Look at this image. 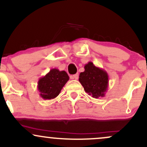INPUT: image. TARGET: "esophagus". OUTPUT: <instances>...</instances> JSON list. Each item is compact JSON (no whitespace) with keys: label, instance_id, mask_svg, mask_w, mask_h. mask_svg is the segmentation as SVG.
<instances>
[{"label":"esophagus","instance_id":"1","mask_svg":"<svg viewBox=\"0 0 147 147\" xmlns=\"http://www.w3.org/2000/svg\"><path fill=\"white\" fill-rule=\"evenodd\" d=\"M78 78H79V74L78 73L70 76V79H78Z\"/></svg>","mask_w":147,"mask_h":147}]
</instances>
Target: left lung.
Listing matches in <instances>:
<instances>
[{
	"label": "left lung",
	"mask_w": 147,
	"mask_h": 147,
	"mask_svg": "<svg viewBox=\"0 0 147 147\" xmlns=\"http://www.w3.org/2000/svg\"><path fill=\"white\" fill-rule=\"evenodd\" d=\"M85 70L79 75V81L84 90L94 98L104 97L109 86V75L102 68L89 61L84 65Z\"/></svg>",
	"instance_id": "obj_1"
}]
</instances>
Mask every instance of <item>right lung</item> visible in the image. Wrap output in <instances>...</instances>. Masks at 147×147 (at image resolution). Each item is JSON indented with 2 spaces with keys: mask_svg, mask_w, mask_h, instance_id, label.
Masks as SVG:
<instances>
[{
  "mask_svg": "<svg viewBox=\"0 0 147 147\" xmlns=\"http://www.w3.org/2000/svg\"><path fill=\"white\" fill-rule=\"evenodd\" d=\"M69 80V76L64 70L51 69L44 77L38 79L37 88L40 97L43 99H55L59 95L61 90Z\"/></svg>",
  "mask_w": 147,
  "mask_h": 147,
  "instance_id": "1",
  "label": "right lung"
}]
</instances>
